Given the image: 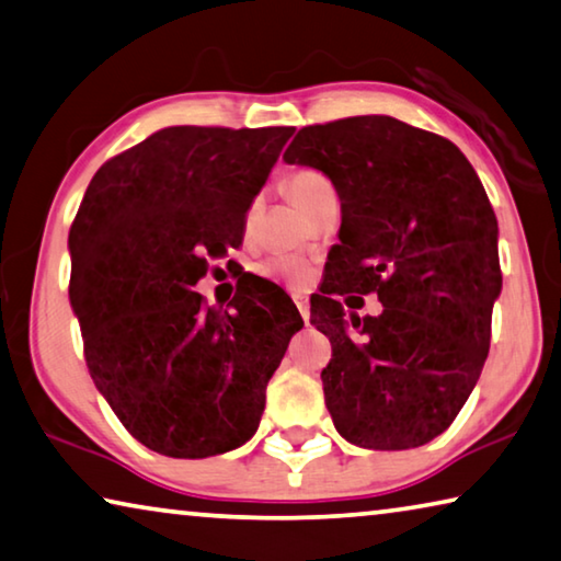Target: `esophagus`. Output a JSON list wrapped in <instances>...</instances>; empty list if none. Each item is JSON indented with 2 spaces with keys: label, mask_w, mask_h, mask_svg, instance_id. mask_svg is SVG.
Returning a JSON list of instances; mask_svg holds the SVG:
<instances>
[{
  "label": "esophagus",
  "mask_w": 561,
  "mask_h": 561,
  "mask_svg": "<svg viewBox=\"0 0 561 561\" xmlns=\"http://www.w3.org/2000/svg\"><path fill=\"white\" fill-rule=\"evenodd\" d=\"M295 305H297V309H299L301 319H305V322L309 324V299H307L305 295H295Z\"/></svg>",
  "instance_id": "esophagus-1"
}]
</instances>
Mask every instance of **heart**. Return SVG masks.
Returning <instances> with one entry per match:
<instances>
[{
    "instance_id": "b5f03b06",
    "label": "heart",
    "mask_w": 561,
    "mask_h": 561,
    "mask_svg": "<svg viewBox=\"0 0 561 561\" xmlns=\"http://www.w3.org/2000/svg\"><path fill=\"white\" fill-rule=\"evenodd\" d=\"M284 190L289 192V197L295 199L297 207H301L309 215V211H312L317 204L327 197V194L334 192V186L322 172L301 167V169H295V172H289L287 180H284ZM256 272H260V277L270 279L274 284H282V287L287 289H301L307 287L309 279H312V264L301 260V256H291V254L270 256V260H264L260 264V270Z\"/></svg>"
}]
</instances>
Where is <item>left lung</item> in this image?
<instances>
[{
  "mask_svg": "<svg viewBox=\"0 0 561 561\" xmlns=\"http://www.w3.org/2000/svg\"><path fill=\"white\" fill-rule=\"evenodd\" d=\"M284 159L322 169L342 199L312 301L336 432L364 449L422 447L457 420L489 354L502 270L484 186L457 145L387 114L299 129ZM352 290L377 294L382 314L346 320L335 297Z\"/></svg>",
  "mask_w": 561,
  "mask_h": 561,
  "instance_id": "8db88e82",
  "label": "left lung"
}]
</instances>
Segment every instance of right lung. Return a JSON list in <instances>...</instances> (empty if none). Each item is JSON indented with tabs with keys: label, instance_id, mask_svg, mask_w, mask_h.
<instances>
[{
	"label": "right lung",
	"instance_id": "obj_1",
	"mask_svg": "<svg viewBox=\"0 0 561 561\" xmlns=\"http://www.w3.org/2000/svg\"><path fill=\"white\" fill-rule=\"evenodd\" d=\"M291 135L167 127L106 159L79 204L69 301L87 369L124 430L157 455L242 447L305 324L266 279L249 282L227 309L192 291L209 260L242 244L247 209Z\"/></svg>",
	"mask_w": 561,
	"mask_h": 561
}]
</instances>
